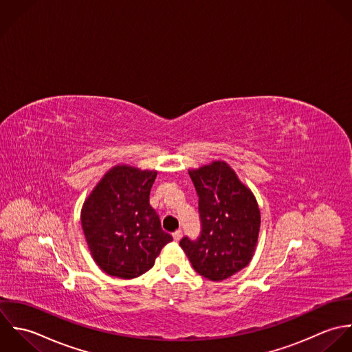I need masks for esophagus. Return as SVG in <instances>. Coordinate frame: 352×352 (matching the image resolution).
<instances>
[{"label":"esophagus","instance_id":"esophagus-1","mask_svg":"<svg viewBox=\"0 0 352 352\" xmlns=\"http://www.w3.org/2000/svg\"><path fill=\"white\" fill-rule=\"evenodd\" d=\"M173 238L175 242H178L181 238H182V230H177L173 232Z\"/></svg>","mask_w":352,"mask_h":352}]
</instances>
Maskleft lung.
<instances>
[{
    "label": "left lung",
    "mask_w": 352,
    "mask_h": 352,
    "mask_svg": "<svg viewBox=\"0 0 352 352\" xmlns=\"http://www.w3.org/2000/svg\"><path fill=\"white\" fill-rule=\"evenodd\" d=\"M199 197L200 235L184 236L179 246L195 271L224 280L245 268L257 245L260 210L252 192L224 162L189 171Z\"/></svg>",
    "instance_id": "obj_1"
}]
</instances>
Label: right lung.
<instances>
[{"instance_id":"add662e5","label":"right lung","mask_w":352,"mask_h":352,"mask_svg":"<svg viewBox=\"0 0 352 352\" xmlns=\"http://www.w3.org/2000/svg\"><path fill=\"white\" fill-rule=\"evenodd\" d=\"M156 171L111 168L84 203L81 226L96 264L107 275L133 279L155 264L173 236L149 206Z\"/></svg>"}]
</instances>
